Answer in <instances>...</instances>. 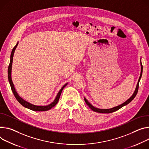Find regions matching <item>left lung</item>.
<instances>
[{"instance_id":"obj_1","label":"left lung","mask_w":149,"mask_h":149,"mask_svg":"<svg viewBox=\"0 0 149 149\" xmlns=\"http://www.w3.org/2000/svg\"><path fill=\"white\" fill-rule=\"evenodd\" d=\"M141 74H140V78H139V81H138V83H137V87H136V90H135L134 94H132V96L128 99L125 102H124V103H123L122 104L119 105V106H118L116 107H114L113 108H111V109H98V108H96V107H94V106H93L87 100L84 98V100L86 103V104L88 106V107L90 108V109L93 111L94 112H98V113H112V112H113L115 111H116L118 110H119V109H120L121 107H123V106L128 104L129 103H130L134 98L136 96L137 94L138 93V90H139V82H140V80L141 79V75H142V72H143V66H142V64H141Z\"/></svg>"}]
</instances>
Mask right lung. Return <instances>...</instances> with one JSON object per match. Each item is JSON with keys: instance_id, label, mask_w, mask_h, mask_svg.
<instances>
[{"instance_id": "right-lung-1", "label": "right lung", "mask_w": 149, "mask_h": 149, "mask_svg": "<svg viewBox=\"0 0 149 149\" xmlns=\"http://www.w3.org/2000/svg\"><path fill=\"white\" fill-rule=\"evenodd\" d=\"M18 42L17 43V45H15V46L13 48L12 50V52H11V55H10V63H9V66H8V79H9V82L10 83V87H11V90L13 93V94H14V96L15 97V98L17 99V100L18 101V102L22 104L23 106L28 108V109H30L32 111H48L49 109H50L51 108H52L53 107L55 106L58 102L59 101V97H60V96L61 94V93L62 91V90L63 89V88L66 86L67 84H65L62 87V88L60 90V91H59L58 95L55 99V100H54V102L53 103H52L51 104H50L49 105H47V106H35V105H33L32 104H30V103L27 102L25 101L24 100H23L21 97H20L19 96V95L18 94V93H17V91H15V88L14 87V86H13V84L12 83V79H11V70H12V61H13V54H14V52H15V50L17 47V46H18Z\"/></svg>"}]
</instances>
